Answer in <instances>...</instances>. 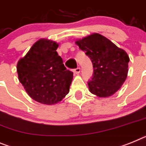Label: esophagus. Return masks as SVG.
<instances>
[{"label": "esophagus", "instance_id": "esophagus-1", "mask_svg": "<svg viewBox=\"0 0 146 146\" xmlns=\"http://www.w3.org/2000/svg\"><path fill=\"white\" fill-rule=\"evenodd\" d=\"M74 72L75 74H79L80 72V68L78 67L77 68H74Z\"/></svg>", "mask_w": 146, "mask_h": 146}]
</instances>
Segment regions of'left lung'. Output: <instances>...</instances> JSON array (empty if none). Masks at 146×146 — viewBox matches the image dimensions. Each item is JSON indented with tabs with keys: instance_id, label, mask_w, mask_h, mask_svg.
Segmentation results:
<instances>
[{
	"instance_id": "1",
	"label": "left lung",
	"mask_w": 146,
	"mask_h": 146,
	"mask_svg": "<svg viewBox=\"0 0 146 146\" xmlns=\"http://www.w3.org/2000/svg\"><path fill=\"white\" fill-rule=\"evenodd\" d=\"M75 43L93 64V77L88 83L91 93L100 98L113 95L121 88L128 75L130 59L125 51L98 33L78 40Z\"/></svg>"
}]
</instances>
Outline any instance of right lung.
Returning <instances> with one entry per match:
<instances>
[{
  "mask_svg": "<svg viewBox=\"0 0 146 146\" xmlns=\"http://www.w3.org/2000/svg\"><path fill=\"white\" fill-rule=\"evenodd\" d=\"M58 47L54 41L39 40L17 64L18 79L27 94L46 105L61 101L69 92L73 79V72L67 70L56 52Z\"/></svg>",
  "mask_w": 146,
  "mask_h": 146,
  "instance_id": "add662e5",
  "label": "right lung"
}]
</instances>
